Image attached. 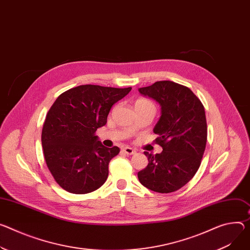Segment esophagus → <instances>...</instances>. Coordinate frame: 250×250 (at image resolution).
<instances>
[{
  "label": "esophagus",
  "mask_w": 250,
  "mask_h": 250,
  "mask_svg": "<svg viewBox=\"0 0 250 250\" xmlns=\"http://www.w3.org/2000/svg\"><path fill=\"white\" fill-rule=\"evenodd\" d=\"M122 150H123V152H125V154H127V155H131V154H134L135 151L134 149H132L131 147H129V146H125V147H124V148H122Z\"/></svg>",
  "instance_id": "esophagus-1"
}]
</instances>
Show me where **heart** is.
<instances>
[{
	"instance_id": "heart-1",
	"label": "heart",
	"mask_w": 250,
	"mask_h": 250,
	"mask_svg": "<svg viewBox=\"0 0 250 250\" xmlns=\"http://www.w3.org/2000/svg\"><path fill=\"white\" fill-rule=\"evenodd\" d=\"M135 106H152V107H154L153 104L146 99L138 100L137 102H135Z\"/></svg>"
}]
</instances>
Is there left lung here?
I'll return each mask as SVG.
<instances>
[{"instance_id":"obj_1","label":"left lung","mask_w":250,"mask_h":250,"mask_svg":"<svg viewBox=\"0 0 250 250\" xmlns=\"http://www.w3.org/2000/svg\"><path fill=\"white\" fill-rule=\"evenodd\" d=\"M139 92L161 105L162 116L153 132L158 134L155 143L163 147L156 154L145 151L148 165L138 172L139 180L152 191H175L199 168L208 140L206 111L188 87L170 81L140 87Z\"/></svg>"}]
</instances>
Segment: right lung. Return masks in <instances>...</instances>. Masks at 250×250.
<instances>
[{"label":"right lung","instance_id":"right-lung-1","mask_svg":"<svg viewBox=\"0 0 250 250\" xmlns=\"http://www.w3.org/2000/svg\"><path fill=\"white\" fill-rule=\"evenodd\" d=\"M130 89L83 84L62 93L50 108L42 146L52 175L64 190L84 194L105 183L108 164L120 148L105 147L95 132L106 124L111 106Z\"/></svg>","mask_w":250,"mask_h":250}]
</instances>
